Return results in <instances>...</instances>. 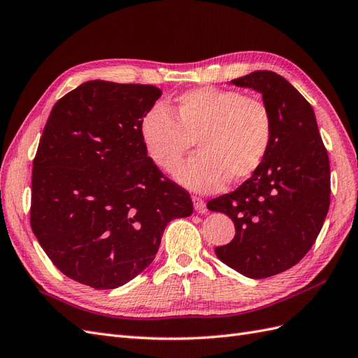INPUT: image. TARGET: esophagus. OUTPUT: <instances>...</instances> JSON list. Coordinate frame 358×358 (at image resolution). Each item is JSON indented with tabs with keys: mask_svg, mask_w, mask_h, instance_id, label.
<instances>
[{
	"mask_svg": "<svg viewBox=\"0 0 358 358\" xmlns=\"http://www.w3.org/2000/svg\"><path fill=\"white\" fill-rule=\"evenodd\" d=\"M192 203H194V209H196L199 213H204L206 212V203H204V200H201L197 196H192Z\"/></svg>",
	"mask_w": 358,
	"mask_h": 358,
	"instance_id": "1",
	"label": "esophagus"
}]
</instances>
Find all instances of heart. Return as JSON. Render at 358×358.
<instances>
[{
    "label": "heart",
    "instance_id": "heart-1",
    "mask_svg": "<svg viewBox=\"0 0 358 358\" xmlns=\"http://www.w3.org/2000/svg\"><path fill=\"white\" fill-rule=\"evenodd\" d=\"M171 113L155 104L140 121L149 159L171 171L194 142L199 154L175 171L188 189L212 192L227 180L242 182L262 167L273 140V116L264 101L213 86L189 90L173 100Z\"/></svg>",
    "mask_w": 358,
    "mask_h": 358
}]
</instances>
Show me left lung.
I'll list each match as a JSON object with an SVG mask.
<instances>
[{
    "instance_id": "left-lung-1",
    "label": "left lung",
    "mask_w": 358,
    "mask_h": 358,
    "mask_svg": "<svg viewBox=\"0 0 358 358\" xmlns=\"http://www.w3.org/2000/svg\"><path fill=\"white\" fill-rule=\"evenodd\" d=\"M230 83L263 95L273 140L251 178L208 203L236 227L234 239L215 254L236 272L262 279L296 266L317 241L330 206V162L312 106L282 76L258 70Z\"/></svg>"
}]
</instances>
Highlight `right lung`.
Returning <instances> with one entry per match:
<instances>
[{
	"mask_svg": "<svg viewBox=\"0 0 358 358\" xmlns=\"http://www.w3.org/2000/svg\"><path fill=\"white\" fill-rule=\"evenodd\" d=\"M152 85L90 80L53 106L31 182V229L70 279L96 289L129 282L154 262L166 225L192 213L140 138L161 96Z\"/></svg>",
	"mask_w": 358,
	"mask_h": 358,
	"instance_id": "1",
	"label": "right lung"
}]
</instances>
